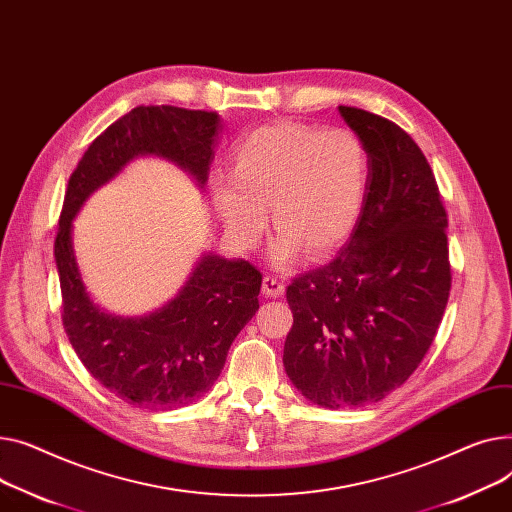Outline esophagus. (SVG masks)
Returning a JSON list of instances; mask_svg holds the SVG:
<instances>
[{
    "mask_svg": "<svg viewBox=\"0 0 512 512\" xmlns=\"http://www.w3.org/2000/svg\"><path fill=\"white\" fill-rule=\"evenodd\" d=\"M285 293V283L279 277L266 275L262 279V295L266 297H281Z\"/></svg>",
    "mask_w": 512,
    "mask_h": 512,
    "instance_id": "obj_1",
    "label": "esophagus"
}]
</instances>
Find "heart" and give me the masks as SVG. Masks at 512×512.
Returning a JSON list of instances; mask_svg holds the SVG:
<instances>
[{"label":"heart","mask_w":512,"mask_h":512,"mask_svg":"<svg viewBox=\"0 0 512 512\" xmlns=\"http://www.w3.org/2000/svg\"><path fill=\"white\" fill-rule=\"evenodd\" d=\"M368 155L347 130L279 122L256 128L231 150V175H210V200L239 248L258 242L270 206L279 229L270 258L289 264L306 250H337L362 213Z\"/></svg>","instance_id":"b5f03b06"}]
</instances>
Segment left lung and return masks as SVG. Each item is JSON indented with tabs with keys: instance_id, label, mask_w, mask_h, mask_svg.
Segmentation results:
<instances>
[{
	"instance_id": "obj_1",
	"label": "left lung",
	"mask_w": 512,
	"mask_h": 512,
	"mask_svg": "<svg viewBox=\"0 0 512 512\" xmlns=\"http://www.w3.org/2000/svg\"><path fill=\"white\" fill-rule=\"evenodd\" d=\"M368 155L364 206L335 260L287 287L289 380L316 405L382 401L426 357L450 293L446 210L413 138L376 113L339 107Z\"/></svg>"
}]
</instances>
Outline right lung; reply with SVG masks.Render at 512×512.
<instances>
[{"label":"right lung","mask_w":512,"mask_h":512,"mask_svg":"<svg viewBox=\"0 0 512 512\" xmlns=\"http://www.w3.org/2000/svg\"><path fill=\"white\" fill-rule=\"evenodd\" d=\"M219 130L215 111L140 105L90 142L70 175L55 237L64 330L88 374L132 407H184L215 384L233 339L258 310L262 275L248 260L210 254L161 310L109 316L90 302L80 279L72 221L86 198L138 155L165 157L204 186Z\"/></svg>","instance_id":"add662e5"}]
</instances>
